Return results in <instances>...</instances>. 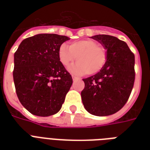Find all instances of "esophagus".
<instances>
[{
    "instance_id": "esophagus-1",
    "label": "esophagus",
    "mask_w": 150,
    "mask_h": 150,
    "mask_svg": "<svg viewBox=\"0 0 150 150\" xmlns=\"http://www.w3.org/2000/svg\"><path fill=\"white\" fill-rule=\"evenodd\" d=\"M79 79V78H78L77 76H75V75H72V79H73V81H75V80Z\"/></svg>"
}]
</instances>
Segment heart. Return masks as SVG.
<instances>
[{"mask_svg": "<svg viewBox=\"0 0 150 150\" xmlns=\"http://www.w3.org/2000/svg\"><path fill=\"white\" fill-rule=\"evenodd\" d=\"M58 58L64 67H68L76 58L78 61L71 67L74 72L92 75L101 71L107 60L106 48L98 44L96 40L87 39L71 42L68 45L60 47Z\"/></svg>", "mask_w": 150, "mask_h": 150, "instance_id": "1", "label": "heart"}]
</instances>
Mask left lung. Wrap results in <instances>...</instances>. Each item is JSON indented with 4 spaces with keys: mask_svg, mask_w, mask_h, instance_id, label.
<instances>
[{
    "mask_svg": "<svg viewBox=\"0 0 150 150\" xmlns=\"http://www.w3.org/2000/svg\"><path fill=\"white\" fill-rule=\"evenodd\" d=\"M104 46L107 60L96 75L82 79L81 93L85 108L96 116L115 114L128 101L135 82V55L125 42L115 36L96 35L92 37Z\"/></svg>",
    "mask_w": 150,
    "mask_h": 150,
    "instance_id": "left-lung-1",
    "label": "left lung"
}]
</instances>
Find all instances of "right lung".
I'll return each mask as SVG.
<instances>
[{
	"instance_id": "right-lung-1",
	"label": "right lung",
	"mask_w": 150,
	"mask_h": 150,
	"mask_svg": "<svg viewBox=\"0 0 150 150\" xmlns=\"http://www.w3.org/2000/svg\"><path fill=\"white\" fill-rule=\"evenodd\" d=\"M68 40L57 34H38L25 39L15 51V91L22 106L34 115L57 113L71 86V75L58 58L59 48Z\"/></svg>"
}]
</instances>
